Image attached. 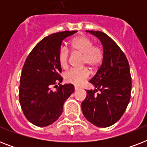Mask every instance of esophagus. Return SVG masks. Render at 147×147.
I'll use <instances>...</instances> for the list:
<instances>
[{"mask_svg":"<svg viewBox=\"0 0 147 147\" xmlns=\"http://www.w3.org/2000/svg\"><path fill=\"white\" fill-rule=\"evenodd\" d=\"M77 90H78V87H77V86H75V91H77Z\"/></svg>","mask_w":147,"mask_h":147,"instance_id":"34e87169","label":"esophagus"}]
</instances>
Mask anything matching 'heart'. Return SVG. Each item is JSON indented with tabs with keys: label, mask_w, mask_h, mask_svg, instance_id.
Returning a JSON list of instances; mask_svg holds the SVG:
<instances>
[{
	"label": "heart",
	"mask_w": 147,
	"mask_h": 147,
	"mask_svg": "<svg viewBox=\"0 0 147 147\" xmlns=\"http://www.w3.org/2000/svg\"><path fill=\"white\" fill-rule=\"evenodd\" d=\"M73 52L82 55V65H88L90 69H95L100 65L104 59V52L98 46H94L90 38L81 36L75 38L71 42ZM69 51L66 47H62L58 53V60L60 66L66 69L69 65ZM90 71L88 69H71L64 75L67 82L76 85H82L89 78Z\"/></svg>",
	"instance_id": "1"
}]
</instances>
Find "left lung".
Listing matches in <instances>:
<instances>
[{
	"label": "left lung",
	"mask_w": 147,
	"mask_h": 147,
	"mask_svg": "<svg viewBox=\"0 0 147 147\" xmlns=\"http://www.w3.org/2000/svg\"><path fill=\"white\" fill-rule=\"evenodd\" d=\"M101 42L104 59L89 81L94 90H87L82 111L90 123L107 127L120 120L127 107L131 92V76L127 59L116 42L100 31L87 30Z\"/></svg>",
	"instance_id": "left-lung-1"
}]
</instances>
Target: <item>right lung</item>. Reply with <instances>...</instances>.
I'll return each instance as SVG.
<instances>
[{"instance_id": "obj_1", "label": "right lung", "mask_w": 147, "mask_h": 147, "mask_svg": "<svg viewBox=\"0 0 147 147\" xmlns=\"http://www.w3.org/2000/svg\"><path fill=\"white\" fill-rule=\"evenodd\" d=\"M76 32L63 31L43 38L25 61L20 76V104L26 119L34 125L47 127L57 121L65 101L74 92L72 84H60L62 68L58 53L62 40ZM53 85L55 91L51 89Z\"/></svg>"}]
</instances>
